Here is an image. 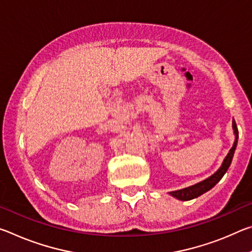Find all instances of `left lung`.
Returning <instances> with one entry per match:
<instances>
[{"label": "left lung", "instance_id": "1", "mask_svg": "<svg viewBox=\"0 0 252 252\" xmlns=\"http://www.w3.org/2000/svg\"><path fill=\"white\" fill-rule=\"evenodd\" d=\"M232 129H233V134H234V142L232 144L231 149L229 150L228 155L225 156V158L223 159L222 164L220 165V168L217 170L215 173L211 174L210 177L204 179L203 181L195 183L193 186L183 188V189H180V190L170 191L169 192L170 195H172L173 198H176L178 200H181V201H188V200H192L194 198H198L199 195L206 193L207 191L212 189V188L221 180V178L224 176V173L227 172L230 164H231L232 158L234 155V151H236L237 143H238L239 133H238V127L236 125V121L234 120H232Z\"/></svg>", "mask_w": 252, "mask_h": 252}]
</instances>
